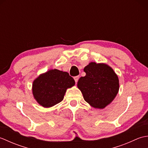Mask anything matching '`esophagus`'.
<instances>
[{"mask_svg": "<svg viewBox=\"0 0 148 148\" xmlns=\"http://www.w3.org/2000/svg\"><path fill=\"white\" fill-rule=\"evenodd\" d=\"M74 80H75V82L76 83H77V81H78V79H79V76H75L74 77Z\"/></svg>", "mask_w": 148, "mask_h": 148, "instance_id": "34e87169", "label": "esophagus"}]
</instances>
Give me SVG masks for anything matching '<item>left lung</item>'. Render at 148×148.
I'll return each mask as SVG.
<instances>
[{
	"label": "left lung",
	"instance_id": "1",
	"mask_svg": "<svg viewBox=\"0 0 148 148\" xmlns=\"http://www.w3.org/2000/svg\"><path fill=\"white\" fill-rule=\"evenodd\" d=\"M77 87L83 98L95 108L103 109L111 103L119 90V79L113 69L104 64L91 62L84 69Z\"/></svg>",
	"mask_w": 148,
	"mask_h": 148
}]
</instances>
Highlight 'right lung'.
Wrapping results in <instances>:
<instances>
[{"label":"right lung","instance_id":"obj_1","mask_svg":"<svg viewBox=\"0 0 148 148\" xmlns=\"http://www.w3.org/2000/svg\"><path fill=\"white\" fill-rule=\"evenodd\" d=\"M75 81L68 72L57 69L49 70L34 80L32 92L40 105L50 108L60 102L68 88L73 86Z\"/></svg>","mask_w":148,"mask_h":148}]
</instances>
